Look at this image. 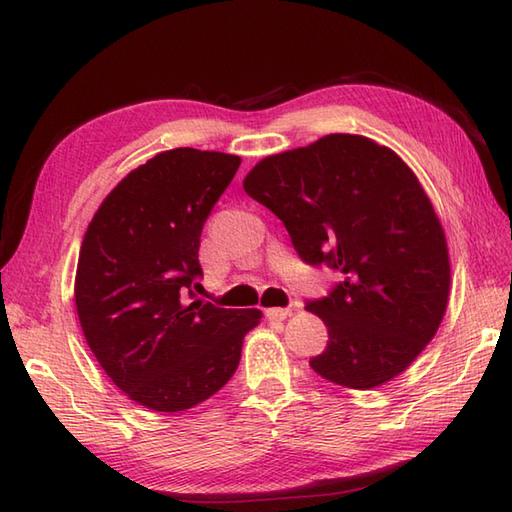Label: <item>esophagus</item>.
I'll return each instance as SVG.
<instances>
[{"label": "esophagus", "mask_w": 512, "mask_h": 512, "mask_svg": "<svg viewBox=\"0 0 512 512\" xmlns=\"http://www.w3.org/2000/svg\"><path fill=\"white\" fill-rule=\"evenodd\" d=\"M290 314H292L290 307H270V310H266V316L270 320H283V318H288Z\"/></svg>", "instance_id": "1"}]
</instances>
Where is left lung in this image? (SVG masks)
I'll return each mask as SVG.
<instances>
[{"mask_svg":"<svg viewBox=\"0 0 512 512\" xmlns=\"http://www.w3.org/2000/svg\"><path fill=\"white\" fill-rule=\"evenodd\" d=\"M244 189L285 224L303 261L342 275L305 305L329 334L314 371L353 390L406 371L441 327L451 283L443 224L417 174L373 139L334 133L261 159Z\"/></svg>","mask_w":512,"mask_h":512,"instance_id":"obj_1","label":"left lung"}]
</instances>
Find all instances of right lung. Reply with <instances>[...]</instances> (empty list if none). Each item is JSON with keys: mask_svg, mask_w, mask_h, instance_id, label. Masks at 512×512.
Masks as SVG:
<instances>
[{"mask_svg": "<svg viewBox=\"0 0 512 512\" xmlns=\"http://www.w3.org/2000/svg\"><path fill=\"white\" fill-rule=\"evenodd\" d=\"M242 159L174 148L128 172L102 200L80 246L74 299L82 334L128 399L183 412L229 382L259 310L200 299V233Z\"/></svg>", "mask_w": 512, "mask_h": 512, "instance_id": "add662e5", "label": "right lung"}]
</instances>
